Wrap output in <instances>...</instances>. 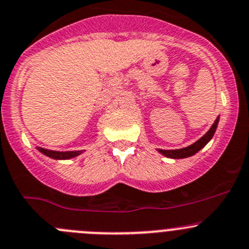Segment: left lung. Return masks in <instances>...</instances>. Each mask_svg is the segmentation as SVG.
Listing matches in <instances>:
<instances>
[{
  "instance_id": "1",
  "label": "left lung",
  "mask_w": 249,
  "mask_h": 249,
  "mask_svg": "<svg viewBox=\"0 0 249 249\" xmlns=\"http://www.w3.org/2000/svg\"><path fill=\"white\" fill-rule=\"evenodd\" d=\"M219 119L220 117L218 115V118L215 119V122L213 123V125L211 126V129L201 137V139L197 140L195 143L190 144L187 147H183V148H178V149H160V148H157V151L159 152L160 154H163L164 157L166 158H173V159H182V158H189V157L194 156L196 154L197 152L201 151L212 139H213L214 134L216 131V127H218L219 124Z\"/></svg>"
}]
</instances>
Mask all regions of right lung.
<instances>
[{
	"label": "right lung",
	"mask_w": 249,
	"mask_h": 249,
	"mask_svg": "<svg viewBox=\"0 0 249 249\" xmlns=\"http://www.w3.org/2000/svg\"><path fill=\"white\" fill-rule=\"evenodd\" d=\"M36 149L38 152H41L42 154H45L46 157H50L52 159H57V160H66V159H71V158H75V157L80 156L85 152L84 151H64V152H60V151H52V149H46L42 148V147H38L36 146Z\"/></svg>",
	"instance_id": "add662e5"
}]
</instances>
